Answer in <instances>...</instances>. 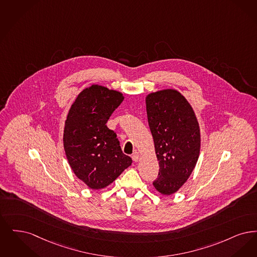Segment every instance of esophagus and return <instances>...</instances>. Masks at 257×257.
I'll return each mask as SVG.
<instances>
[{"label":"esophagus","instance_id":"esophagus-1","mask_svg":"<svg viewBox=\"0 0 257 257\" xmlns=\"http://www.w3.org/2000/svg\"><path fill=\"white\" fill-rule=\"evenodd\" d=\"M132 157H133V160H134V162H137L138 159H139V154L137 152H135Z\"/></svg>","mask_w":257,"mask_h":257}]
</instances>
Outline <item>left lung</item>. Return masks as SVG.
I'll list each match as a JSON object with an SVG mask.
<instances>
[{"mask_svg": "<svg viewBox=\"0 0 257 257\" xmlns=\"http://www.w3.org/2000/svg\"><path fill=\"white\" fill-rule=\"evenodd\" d=\"M146 106L159 161L158 177L153 184L159 193L171 195L186 182L197 164L200 126L189 102L177 90L148 95Z\"/></svg>", "mask_w": 257, "mask_h": 257, "instance_id": "1", "label": "left lung"}]
</instances>
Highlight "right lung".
<instances>
[{"label": "right lung", "mask_w": 257, "mask_h": 257, "mask_svg": "<svg viewBox=\"0 0 257 257\" xmlns=\"http://www.w3.org/2000/svg\"><path fill=\"white\" fill-rule=\"evenodd\" d=\"M123 100L118 91L92 85L79 93L68 113L65 154L75 175L91 189L106 187L132 165L117 134L105 124Z\"/></svg>", "instance_id": "1"}]
</instances>
